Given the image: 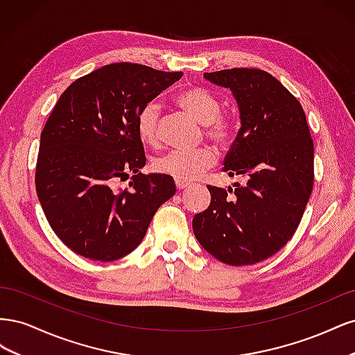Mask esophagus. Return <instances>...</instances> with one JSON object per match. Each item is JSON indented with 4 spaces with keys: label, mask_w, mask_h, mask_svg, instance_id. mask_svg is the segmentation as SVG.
<instances>
[{
    "label": "esophagus",
    "mask_w": 355,
    "mask_h": 355,
    "mask_svg": "<svg viewBox=\"0 0 355 355\" xmlns=\"http://www.w3.org/2000/svg\"><path fill=\"white\" fill-rule=\"evenodd\" d=\"M176 182V188L178 189H185L189 184H188V182H184V180H175Z\"/></svg>",
    "instance_id": "obj_1"
}]
</instances>
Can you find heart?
I'll use <instances>...</instances> for the list:
<instances>
[{"label": "heart", "mask_w": 355, "mask_h": 355, "mask_svg": "<svg viewBox=\"0 0 355 355\" xmlns=\"http://www.w3.org/2000/svg\"><path fill=\"white\" fill-rule=\"evenodd\" d=\"M176 102L196 121L204 125V136L214 145L225 146L234 135V120L220 114V103L216 96L202 87H188L176 96ZM159 106L155 102L146 103L136 120V130L141 141L155 146L159 142ZM216 154L211 148L202 146L196 151H170L154 159V170L176 180H192L214 164Z\"/></svg>", "instance_id": "heart-1"}]
</instances>
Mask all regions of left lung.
<instances>
[{
    "label": "left lung",
    "mask_w": 355,
    "mask_h": 355,
    "mask_svg": "<svg viewBox=\"0 0 355 355\" xmlns=\"http://www.w3.org/2000/svg\"><path fill=\"white\" fill-rule=\"evenodd\" d=\"M204 78L237 101L241 128L223 170L245 182L228 191L207 185L210 206L196 214L192 230L218 261L253 265L293 237L313 191L314 144L302 106L271 73L232 68L204 72Z\"/></svg>",
    "instance_id": "8db88e82"
}]
</instances>
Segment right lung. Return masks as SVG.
<instances>
[{
  "label": "right lung",
  "instance_id": "add662e5",
  "mask_svg": "<svg viewBox=\"0 0 355 355\" xmlns=\"http://www.w3.org/2000/svg\"><path fill=\"white\" fill-rule=\"evenodd\" d=\"M182 75L111 63L60 94L41 133L35 188L51 230L72 252L101 262L124 257L175 196L173 178L141 171L146 157L136 120ZM128 173L129 188L112 190Z\"/></svg>",
  "mask_w": 355,
  "mask_h": 355
}]
</instances>
